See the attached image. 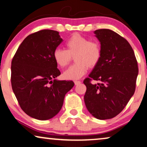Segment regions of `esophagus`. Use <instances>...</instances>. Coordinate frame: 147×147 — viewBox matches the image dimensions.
Segmentation results:
<instances>
[{
  "instance_id": "obj_1",
  "label": "esophagus",
  "mask_w": 147,
  "mask_h": 147,
  "mask_svg": "<svg viewBox=\"0 0 147 147\" xmlns=\"http://www.w3.org/2000/svg\"><path fill=\"white\" fill-rule=\"evenodd\" d=\"M74 84H75V85H78V84H81V82L80 81H74Z\"/></svg>"
}]
</instances>
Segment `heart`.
<instances>
[{
  "label": "heart",
  "instance_id": "1",
  "mask_svg": "<svg viewBox=\"0 0 147 147\" xmlns=\"http://www.w3.org/2000/svg\"><path fill=\"white\" fill-rule=\"evenodd\" d=\"M66 50L57 48L53 53L56 64L63 68L67 66L74 57L76 63L70 66L63 74L66 80H76L86 74L89 68H94L102 57V48L97 41H90L79 34H74L65 42Z\"/></svg>",
  "mask_w": 147,
  "mask_h": 147
}]
</instances>
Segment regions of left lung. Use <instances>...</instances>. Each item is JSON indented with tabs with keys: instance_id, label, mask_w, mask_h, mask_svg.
Here are the masks:
<instances>
[{
	"instance_id": "8db88e82",
	"label": "left lung",
	"mask_w": 147,
	"mask_h": 147,
	"mask_svg": "<svg viewBox=\"0 0 147 147\" xmlns=\"http://www.w3.org/2000/svg\"><path fill=\"white\" fill-rule=\"evenodd\" d=\"M101 44L102 57L84 84V102L90 114L110 119L122 111L134 93L138 74L134 51L127 40L110 29L94 31ZM92 79L99 82L92 84Z\"/></svg>"
}]
</instances>
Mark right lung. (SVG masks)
<instances>
[{
	"label": "right lung",
	"instance_id": "obj_1",
	"mask_svg": "<svg viewBox=\"0 0 147 147\" xmlns=\"http://www.w3.org/2000/svg\"><path fill=\"white\" fill-rule=\"evenodd\" d=\"M62 41L58 31L35 32L23 40L12 60V89L21 109L35 119L54 117L74 86L72 81L55 79L61 72L53 53Z\"/></svg>",
	"mask_w": 147,
	"mask_h": 147
}]
</instances>
